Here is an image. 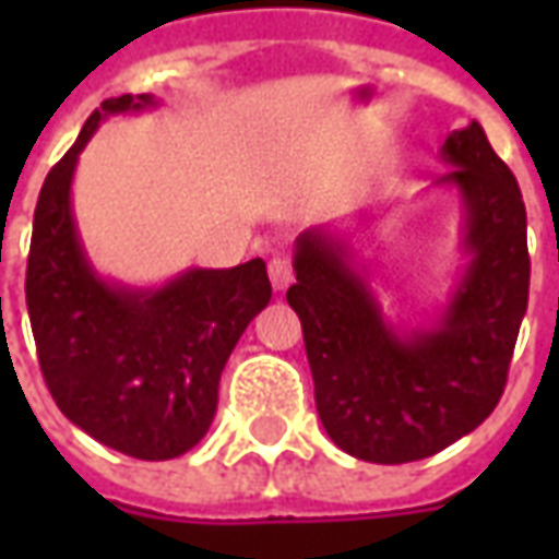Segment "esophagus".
<instances>
[{
	"label": "esophagus",
	"mask_w": 559,
	"mask_h": 559,
	"mask_svg": "<svg viewBox=\"0 0 559 559\" xmlns=\"http://www.w3.org/2000/svg\"><path fill=\"white\" fill-rule=\"evenodd\" d=\"M269 281L275 290H287L293 284V263L287 257H272L269 260Z\"/></svg>",
	"instance_id": "34e87169"
}]
</instances>
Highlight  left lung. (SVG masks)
<instances>
[{
  "mask_svg": "<svg viewBox=\"0 0 559 559\" xmlns=\"http://www.w3.org/2000/svg\"><path fill=\"white\" fill-rule=\"evenodd\" d=\"M464 203L467 266L431 326H395L347 236L296 239L287 302L302 320L314 401L332 443L371 464L437 455L491 416L527 311V209L479 122L440 148Z\"/></svg>",
  "mask_w": 559,
  "mask_h": 559,
  "instance_id": "8db88e82",
  "label": "left lung"
}]
</instances>
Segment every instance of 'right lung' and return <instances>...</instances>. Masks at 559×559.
<instances>
[{"label": "right lung", "mask_w": 559, "mask_h": 559, "mask_svg": "<svg viewBox=\"0 0 559 559\" xmlns=\"http://www.w3.org/2000/svg\"><path fill=\"white\" fill-rule=\"evenodd\" d=\"M119 95L86 119L47 173L32 224L26 308L56 407L122 455L167 461L206 437L221 371L248 323L272 299L266 263L188 269L160 287L102 278L80 242L71 182L102 119L155 107Z\"/></svg>", "instance_id": "1"}]
</instances>
